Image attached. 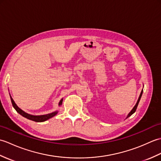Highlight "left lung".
Instances as JSON below:
<instances>
[{
	"label": "left lung",
	"instance_id": "8db88e82",
	"mask_svg": "<svg viewBox=\"0 0 161 161\" xmlns=\"http://www.w3.org/2000/svg\"><path fill=\"white\" fill-rule=\"evenodd\" d=\"M142 92H143V91L142 90V91H141V95H140V97H139V98H138V102H137V103H136V104L135 105V107H133V108L131 110V111L129 113V115H127V117H126V118H128L129 116H131L133 114H134V113L136 112V108H137V107H138V103H139V102H140V100H141V96H142Z\"/></svg>",
	"mask_w": 161,
	"mask_h": 161
}]
</instances>
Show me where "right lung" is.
I'll return each instance as SVG.
<instances>
[{
    "label": "right lung",
    "mask_w": 161,
    "mask_h": 161,
    "mask_svg": "<svg viewBox=\"0 0 161 161\" xmlns=\"http://www.w3.org/2000/svg\"><path fill=\"white\" fill-rule=\"evenodd\" d=\"M10 98H11V101H12V104L13 107L15 108V110L17 112H18L19 114H20L22 116H23V117L28 118V119H30V120L37 122H44V121L47 120V119H50L51 118H53V116H54L57 114V111H55V112L51 113V114H49L43 115H30L28 114H27V113L24 112L23 111L21 110V109L19 108L18 107H17L16 104H15L14 101L13 100V99L12 98L11 96H10ZM62 101H63V99H61V100L59 102V106L61 105V104H62Z\"/></svg>",
    "instance_id": "right-lung-1"
}]
</instances>
